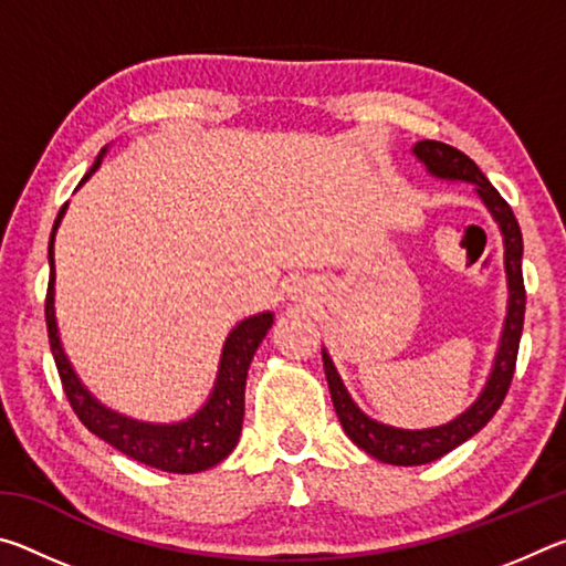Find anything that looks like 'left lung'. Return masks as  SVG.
Returning a JSON list of instances; mask_svg holds the SVG:
<instances>
[{
	"label": "left lung",
	"instance_id": "obj_1",
	"mask_svg": "<svg viewBox=\"0 0 566 566\" xmlns=\"http://www.w3.org/2000/svg\"><path fill=\"white\" fill-rule=\"evenodd\" d=\"M415 155L424 161L427 169L437 177L447 179H464L476 185L479 197L484 199V205L492 209V214L502 227L504 234V264H506V280H510V314H506L504 334L500 352H496L494 371L486 387L472 407H469L462 417L449 421L444 427L437 429H421V432H407V429H391L385 424H377L369 417H364L357 409V405L349 399L347 389H344L342 379L334 369L327 352H322L324 371H327L329 381V395L337 409V417L342 421L344 432L354 444L361 447L364 452L377 457L379 462L399 464V467H415L427 464L434 459L452 452L454 447L467 442L469 437H474L486 421H490L496 409L502 407V401L510 391L514 367H516V354H520V339L524 327V306H526V292H524V276H522V229L512 207L504 202V197L492 187V181L482 175L472 159L464 151L444 145V142L424 139L415 147Z\"/></svg>",
	"mask_w": 566,
	"mask_h": 566
}]
</instances>
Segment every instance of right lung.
I'll use <instances>...</instances> for the list:
<instances>
[{
	"mask_svg": "<svg viewBox=\"0 0 566 566\" xmlns=\"http://www.w3.org/2000/svg\"><path fill=\"white\" fill-rule=\"evenodd\" d=\"M99 161L102 157L94 161V167L84 175L80 185H84V181L97 171ZM64 207L54 219L50 237V284H46L44 319L52 357L62 379V389L66 399H70L74 415L80 417V421L90 429V432L104 439V442L112 444L114 449H119L122 454L137 459L142 464L161 469V472L195 474L219 464L237 447L239 432H242L247 369L256 347H260V342L264 339L266 329L272 327V314L264 312L256 314V317H249L229 334L222 352V364H219L217 387L205 409H199L191 419L181 421V424H145V421H134L114 415V411L104 409L97 399H92L90 391L80 385V379H76L72 371V364L66 361L60 347V334H56L52 249L54 232L56 227H60Z\"/></svg>",
	"mask_w": 566,
	"mask_h": 566,
	"instance_id": "1",
	"label": "right lung"
}]
</instances>
